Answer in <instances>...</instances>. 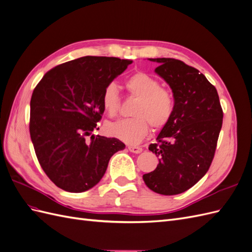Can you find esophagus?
Listing matches in <instances>:
<instances>
[{"label":"esophagus","mask_w":252,"mask_h":252,"mask_svg":"<svg viewBox=\"0 0 252 252\" xmlns=\"http://www.w3.org/2000/svg\"><path fill=\"white\" fill-rule=\"evenodd\" d=\"M128 149H129V151H130V152H133V154H141V152L143 151V148H142V147L132 146V145H129Z\"/></svg>","instance_id":"esophagus-1"}]
</instances>
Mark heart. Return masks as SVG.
<instances>
[{"instance_id":"obj_1","label":"heart","mask_w":252,"mask_h":252,"mask_svg":"<svg viewBox=\"0 0 252 252\" xmlns=\"http://www.w3.org/2000/svg\"><path fill=\"white\" fill-rule=\"evenodd\" d=\"M125 86L128 94L136 97L132 108L133 118L110 123L106 127L107 133L113 138L129 144H138L149 132L150 126L154 130H162L171 121L175 101L172 91L148 73L138 71L131 74ZM103 107L111 118L117 117L121 110V95L114 83L105 86L102 94Z\"/></svg>"}]
</instances>
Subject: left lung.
I'll return each instance as SVG.
<instances>
[{
    "label": "left lung",
    "mask_w": 252,
    "mask_h": 252,
    "mask_svg": "<svg viewBox=\"0 0 252 252\" xmlns=\"http://www.w3.org/2000/svg\"><path fill=\"white\" fill-rule=\"evenodd\" d=\"M156 72L169 84L175 109L149 150L158 158L157 168L143 175L145 184L159 194L174 195L199 182L215 158L223 124V109L216 87L183 61L149 59Z\"/></svg>",
    "instance_id": "left-lung-1"
}]
</instances>
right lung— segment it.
<instances>
[{
    "label": "right lung",
    "mask_w": 252,
    "mask_h": 252,
    "mask_svg": "<svg viewBox=\"0 0 252 252\" xmlns=\"http://www.w3.org/2000/svg\"><path fill=\"white\" fill-rule=\"evenodd\" d=\"M132 61L82 57L44 74L30 100L29 131L42 169L68 192L95 186L110 158L125 148L117 138L94 135L104 113L105 86ZM89 136L90 139H88Z\"/></svg>",
    "instance_id": "obj_1"
}]
</instances>
